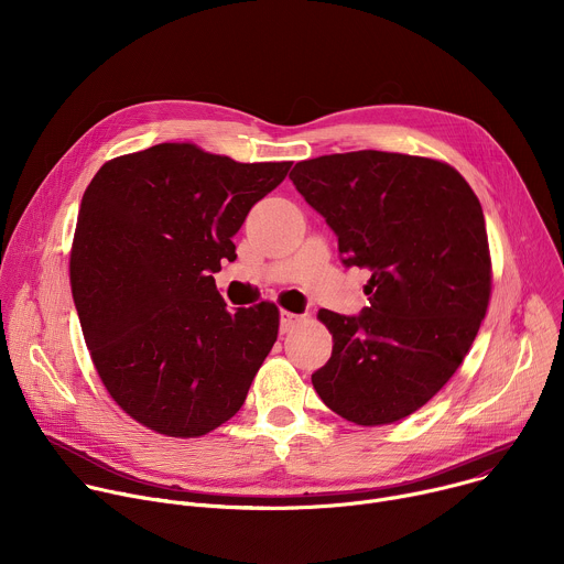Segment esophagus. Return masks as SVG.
Instances as JSON below:
<instances>
[{"instance_id":"esophagus-1","label":"esophagus","mask_w":564,"mask_h":564,"mask_svg":"<svg viewBox=\"0 0 564 564\" xmlns=\"http://www.w3.org/2000/svg\"><path fill=\"white\" fill-rule=\"evenodd\" d=\"M299 321H301V316H299V314L288 312V310H281V333L292 330V328L299 324Z\"/></svg>"}]
</instances>
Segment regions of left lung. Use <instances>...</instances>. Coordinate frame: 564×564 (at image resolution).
I'll return each mask as SVG.
<instances>
[{"label": "left lung", "instance_id": "left-lung-1", "mask_svg": "<svg viewBox=\"0 0 564 564\" xmlns=\"http://www.w3.org/2000/svg\"><path fill=\"white\" fill-rule=\"evenodd\" d=\"M290 181L337 234L344 265L370 270L361 314L318 310L335 346L312 386L359 426L404 420L453 377L487 314L481 205L451 165L375 149L303 160Z\"/></svg>", "mask_w": 564, "mask_h": 564}]
</instances>
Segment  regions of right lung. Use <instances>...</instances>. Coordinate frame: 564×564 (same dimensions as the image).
I'll list each match as a JSON object with an SVG mask.
<instances>
[{"label": "right lung", "mask_w": 564, "mask_h": 564, "mask_svg": "<svg viewBox=\"0 0 564 564\" xmlns=\"http://www.w3.org/2000/svg\"><path fill=\"white\" fill-rule=\"evenodd\" d=\"M292 163H236L189 142L109 160L79 205L70 290L116 404L170 437L234 417L279 335V307L225 310L231 236Z\"/></svg>", "instance_id": "obj_1"}]
</instances>
